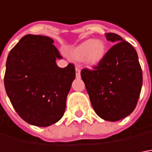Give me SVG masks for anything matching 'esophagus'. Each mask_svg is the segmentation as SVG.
<instances>
[{
	"mask_svg": "<svg viewBox=\"0 0 152 152\" xmlns=\"http://www.w3.org/2000/svg\"><path fill=\"white\" fill-rule=\"evenodd\" d=\"M76 78H80V67L77 66L76 67Z\"/></svg>",
	"mask_w": 152,
	"mask_h": 152,
	"instance_id": "esophagus-1",
	"label": "esophagus"
}]
</instances>
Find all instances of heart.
I'll return each mask as SVG.
<instances>
[{
  "label": "heart",
  "instance_id": "1",
  "mask_svg": "<svg viewBox=\"0 0 152 152\" xmlns=\"http://www.w3.org/2000/svg\"><path fill=\"white\" fill-rule=\"evenodd\" d=\"M106 53V44L102 41L90 39L75 47L71 56L76 61L83 60L90 66H97Z\"/></svg>",
  "mask_w": 152,
  "mask_h": 152
}]
</instances>
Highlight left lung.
<instances>
[{
  "instance_id": "1",
  "label": "left lung",
  "mask_w": 152,
  "mask_h": 152,
  "mask_svg": "<svg viewBox=\"0 0 152 152\" xmlns=\"http://www.w3.org/2000/svg\"><path fill=\"white\" fill-rule=\"evenodd\" d=\"M115 43L91 70L80 72L91 106L108 121L123 119L137 106L142 86V71L136 50L115 33H106Z\"/></svg>"
}]
</instances>
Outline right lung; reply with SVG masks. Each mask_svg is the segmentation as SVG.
Returning <instances> with one entry per match:
<instances>
[{
	"label": "right lung",
	"instance_id": "add662e5",
	"mask_svg": "<svg viewBox=\"0 0 152 152\" xmlns=\"http://www.w3.org/2000/svg\"><path fill=\"white\" fill-rule=\"evenodd\" d=\"M48 37L26 35L10 51L4 84L17 114L27 123L48 126L64 115L68 92L76 77L72 63L65 68L56 65L61 59Z\"/></svg>",
	"mask_w": 152,
	"mask_h": 152
}]
</instances>
